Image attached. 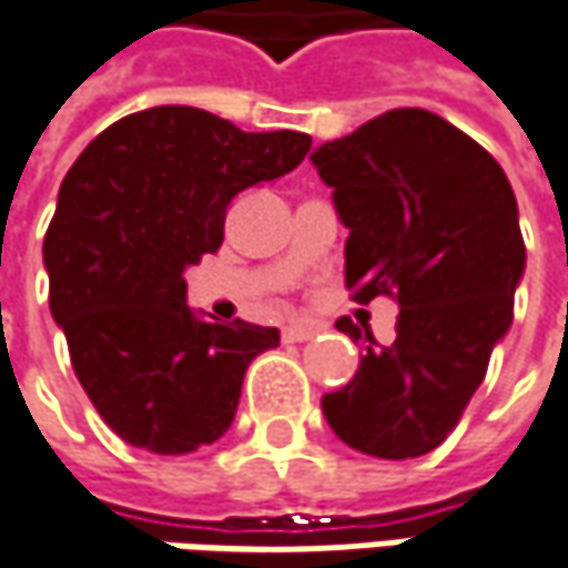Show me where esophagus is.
I'll list each match as a JSON object with an SVG mask.
<instances>
[{
  "label": "esophagus",
  "instance_id": "obj_1",
  "mask_svg": "<svg viewBox=\"0 0 568 568\" xmlns=\"http://www.w3.org/2000/svg\"><path fill=\"white\" fill-rule=\"evenodd\" d=\"M317 331H321L317 321H292V324H285L283 337L285 341H308V337H315Z\"/></svg>",
  "mask_w": 568,
  "mask_h": 568
}]
</instances>
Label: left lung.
Segmentation results:
<instances>
[{"instance_id": "1", "label": "left lung", "mask_w": 568, "mask_h": 568, "mask_svg": "<svg viewBox=\"0 0 568 568\" xmlns=\"http://www.w3.org/2000/svg\"><path fill=\"white\" fill-rule=\"evenodd\" d=\"M351 231L356 302H398L395 344L366 331L351 383L321 398L331 430L366 456L412 459L447 440L515 317L527 251L505 170L427 109H392L312 153ZM337 327L363 337L347 317Z\"/></svg>"}]
</instances>
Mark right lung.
Instances as JSON below:
<instances>
[{
    "mask_svg": "<svg viewBox=\"0 0 568 568\" xmlns=\"http://www.w3.org/2000/svg\"><path fill=\"white\" fill-rule=\"evenodd\" d=\"M308 148L302 131L156 105L105 128L70 166L44 237L51 315L124 444L180 456L231 427L251 359L280 331L205 321L185 305V270L221 247L244 189L292 173Z\"/></svg>",
    "mask_w": 568,
    "mask_h": 568,
    "instance_id": "right-lung-1",
    "label": "right lung"
}]
</instances>
